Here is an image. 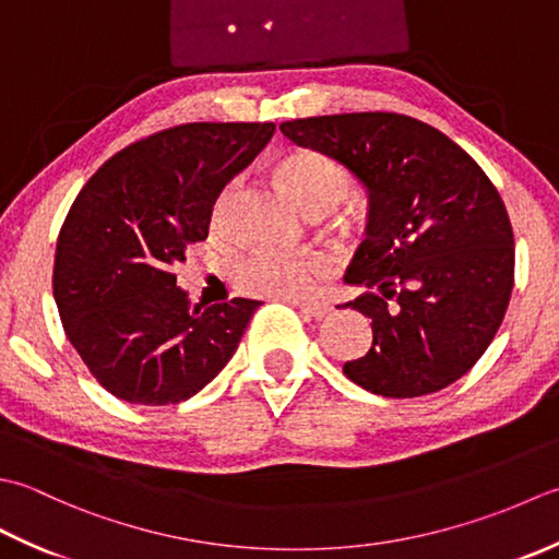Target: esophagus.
<instances>
[{
  "label": "esophagus",
  "mask_w": 559,
  "mask_h": 559,
  "mask_svg": "<svg viewBox=\"0 0 559 559\" xmlns=\"http://www.w3.org/2000/svg\"><path fill=\"white\" fill-rule=\"evenodd\" d=\"M294 304L311 318H325L330 311H333V306L325 304V301H294Z\"/></svg>",
  "instance_id": "esophagus-1"
}]
</instances>
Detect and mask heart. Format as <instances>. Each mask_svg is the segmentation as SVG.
Instances as JSON below:
<instances>
[{
  "label": "heart",
  "instance_id": "1",
  "mask_svg": "<svg viewBox=\"0 0 559 559\" xmlns=\"http://www.w3.org/2000/svg\"><path fill=\"white\" fill-rule=\"evenodd\" d=\"M277 176L284 190L304 212L337 207L349 192L355 180L335 158L321 152L301 150L284 156L277 166ZM229 192H224L216 214H222ZM328 263L318 255H280L255 253L236 267L238 287L248 294L275 296V299H296L309 292L316 280L325 275Z\"/></svg>",
  "mask_w": 559,
  "mask_h": 559
}]
</instances>
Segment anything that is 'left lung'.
Returning <instances> with one entry per match:
<instances>
[{"mask_svg":"<svg viewBox=\"0 0 559 559\" xmlns=\"http://www.w3.org/2000/svg\"><path fill=\"white\" fill-rule=\"evenodd\" d=\"M343 164L369 195L367 238L345 282L371 318L349 381L417 397L459 381L492 343L514 287V231L485 170L447 134L397 112H343L280 124Z\"/></svg>","mask_w":559,"mask_h":559,"instance_id":"left-lung-1","label":"left lung"}]
</instances>
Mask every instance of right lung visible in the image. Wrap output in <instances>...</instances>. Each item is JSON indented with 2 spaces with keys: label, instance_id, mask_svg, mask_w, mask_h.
<instances>
[{
  "label": "right lung",
  "instance_id": "obj_1",
  "mask_svg": "<svg viewBox=\"0 0 559 559\" xmlns=\"http://www.w3.org/2000/svg\"><path fill=\"white\" fill-rule=\"evenodd\" d=\"M275 122H188L124 146L79 192L57 236L52 294L79 357L108 393L174 405L202 391L263 301L192 309L174 265L210 234L219 192Z\"/></svg>",
  "mask_w": 559,
  "mask_h": 559
}]
</instances>
